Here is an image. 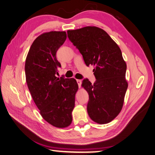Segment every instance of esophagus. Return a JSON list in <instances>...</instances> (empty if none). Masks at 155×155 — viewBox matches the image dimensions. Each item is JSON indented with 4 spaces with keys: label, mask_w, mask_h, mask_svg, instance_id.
Segmentation results:
<instances>
[{
    "label": "esophagus",
    "mask_w": 155,
    "mask_h": 155,
    "mask_svg": "<svg viewBox=\"0 0 155 155\" xmlns=\"http://www.w3.org/2000/svg\"><path fill=\"white\" fill-rule=\"evenodd\" d=\"M77 84H78V86H79V88H80V87H81V86L82 81H81V80H79V79H77Z\"/></svg>",
    "instance_id": "obj_1"
}]
</instances>
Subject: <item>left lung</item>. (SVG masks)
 I'll return each instance as SVG.
<instances>
[{
	"instance_id": "8db88e82",
	"label": "left lung",
	"mask_w": 155,
	"mask_h": 155,
	"mask_svg": "<svg viewBox=\"0 0 155 155\" xmlns=\"http://www.w3.org/2000/svg\"><path fill=\"white\" fill-rule=\"evenodd\" d=\"M67 36L86 65L94 66V83L84 78L82 84L89 95L88 116L98 124L109 123L121 111L128 86L121 49L105 31L95 26L68 30Z\"/></svg>"
}]
</instances>
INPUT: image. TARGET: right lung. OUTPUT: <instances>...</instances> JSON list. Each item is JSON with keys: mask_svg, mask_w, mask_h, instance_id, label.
Here are the masks:
<instances>
[{"mask_svg": "<svg viewBox=\"0 0 155 155\" xmlns=\"http://www.w3.org/2000/svg\"><path fill=\"white\" fill-rule=\"evenodd\" d=\"M65 31H49L31 44L25 63L29 91L44 120L59 128L71 124L75 94L78 86L74 78L56 77L61 67L56 53L65 41Z\"/></svg>", "mask_w": 155, "mask_h": 155, "instance_id": "add662e5", "label": "right lung"}]
</instances>
